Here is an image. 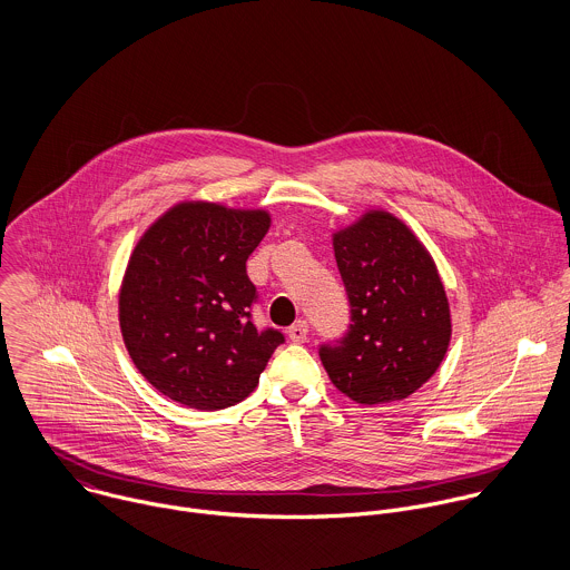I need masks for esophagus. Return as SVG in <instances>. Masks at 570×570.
I'll list each match as a JSON object with an SVG mask.
<instances>
[{"instance_id": "obj_1", "label": "esophagus", "mask_w": 570, "mask_h": 570, "mask_svg": "<svg viewBox=\"0 0 570 570\" xmlns=\"http://www.w3.org/2000/svg\"><path fill=\"white\" fill-rule=\"evenodd\" d=\"M289 340L292 342H307V335H309V325L305 323V321H298V323H294V325L289 326Z\"/></svg>"}]
</instances>
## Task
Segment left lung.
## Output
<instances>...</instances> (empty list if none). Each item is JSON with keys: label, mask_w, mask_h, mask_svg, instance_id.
Listing matches in <instances>:
<instances>
[{"label": "left lung", "mask_w": 570, "mask_h": 570, "mask_svg": "<svg viewBox=\"0 0 570 570\" xmlns=\"http://www.w3.org/2000/svg\"><path fill=\"white\" fill-rule=\"evenodd\" d=\"M331 239L353 325L337 344L321 348L326 375L364 406L406 400L436 373L452 337L436 263L384 208L364 210Z\"/></svg>", "instance_id": "1"}]
</instances>
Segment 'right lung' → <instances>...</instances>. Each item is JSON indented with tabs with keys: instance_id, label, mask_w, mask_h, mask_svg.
<instances>
[{
	"instance_id": "add662e5",
	"label": "right lung",
	"mask_w": 570,
	"mask_h": 570,
	"mask_svg": "<svg viewBox=\"0 0 570 570\" xmlns=\"http://www.w3.org/2000/svg\"><path fill=\"white\" fill-rule=\"evenodd\" d=\"M272 226L265 208L184 199L134 247L118 323L136 368L164 397L197 410L244 402L283 333L256 331L245 261Z\"/></svg>"
}]
</instances>
